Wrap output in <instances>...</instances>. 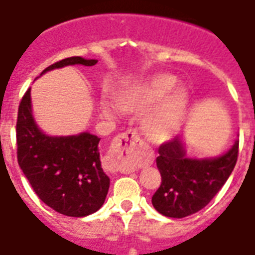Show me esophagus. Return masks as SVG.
Wrapping results in <instances>:
<instances>
[{
    "label": "esophagus",
    "mask_w": 255,
    "mask_h": 255,
    "mask_svg": "<svg viewBox=\"0 0 255 255\" xmlns=\"http://www.w3.org/2000/svg\"><path fill=\"white\" fill-rule=\"evenodd\" d=\"M141 142V138L135 130H128L125 133L120 134L114 140L113 148H111V157L117 163V170L121 172H130L133 170L129 164H125L128 160V149L130 146L138 145Z\"/></svg>",
    "instance_id": "obj_1"
}]
</instances>
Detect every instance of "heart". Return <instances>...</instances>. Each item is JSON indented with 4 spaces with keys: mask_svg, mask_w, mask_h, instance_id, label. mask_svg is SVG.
Listing matches in <instances>:
<instances>
[{
    "mask_svg": "<svg viewBox=\"0 0 255 255\" xmlns=\"http://www.w3.org/2000/svg\"><path fill=\"white\" fill-rule=\"evenodd\" d=\"M175 76L155 74L130 85L115 95V103L124 113L145 115L142 122L144 134L153 142H163L175 134L186 120L190 95L185 87L178 85ZM103 113L113 115L109 105H103Z\"/></svg>",
    "mask_w": 255,
    "mask_h": 255,
    "instance_id": "heart-1",
    "label": "heart"
}]
</instances>
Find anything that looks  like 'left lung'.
<instances>
[{
  "instance_id": "obj_1",
  "label": "left lung",
  "mask_w": 255,
  "mask_h": 255,
  "mask_svg": "<svg viewBox=\"0 0 255 255\" xmlns=\"http://www.w3.org/2000/svg\"><path fill=\"white\" fill-rule=\"evenodd\" d=\"M239 141L226 155L213 159H189L179 137L159 148L156 159L161 183L152 197V205L161 215L174 219L194 215L216 196L237 164Z\"/></svg>"
}]
</instances>
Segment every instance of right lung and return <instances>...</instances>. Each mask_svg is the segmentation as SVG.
<instances>
[{
	"instance_id": "obj_1",
	"label": "right lung",
	"mask_w": 255,
	"mask_h": 255,
	"mask_svg": "<svg viewBox=\"0 0 255 255\" xmlns=\"http://www.w3.org/2000/svg\"><path fill=\"white\" fill-rule=\"evenodd\" d=\"M96 62L70 57L50 65L40 76L68 65L94 66ZM16 140L18 166L46 205L70 217L88 216L100 209L109 191L110 178L102 168L98 135L44 134L33 121L28 89L18 106Z\"/></svg>"
}]
</instances>
